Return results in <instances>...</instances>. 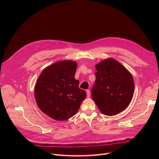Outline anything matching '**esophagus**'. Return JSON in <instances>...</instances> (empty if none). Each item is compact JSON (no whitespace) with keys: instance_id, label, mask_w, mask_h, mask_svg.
Masks as SVG:
<instances>
[{"instance_id":"esophagus-1","label":"esophagus","mask_w":159,"mask_h":159,"mask_svg":"<svg viewBox=\"0 0 159 159\" xmlns=\"http://www.w3.org/2000/svg\"><path fill=\"white\" fill-rule=\"evenodd\" d=\"M86 93H87V98H89L90 97V90L87 89L86 90Z\"/></svg>"}]
</instances>
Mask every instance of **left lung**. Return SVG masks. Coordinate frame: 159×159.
I'll return each instance as SVG.
<instances>
[{"label":"left lung","mask_w":159,"mask_h":159,"mask_svg":"<svg viewBox=\"0 0 159 159\" xmlns=\"http://www.w3.org/2000/svg\"><path fill=\"white\" fill-rule=\"evenodd\" d=\"M96 68L93 99L103 114L116 115L131 101L134 88L133 77L123 65L112 58L104 60Z\"/></svg>","instance_id":"obj_1"}]
</instances>
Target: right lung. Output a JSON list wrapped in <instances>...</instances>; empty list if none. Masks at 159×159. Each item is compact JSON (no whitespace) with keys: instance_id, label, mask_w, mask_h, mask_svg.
<instances>
[{"instance_id":"right-lung-1","label":"right lung","mask_w":159,"mask_h":159,"mask_svg":"<svg viewBox=\"0 0 159 159\" xmlns=\"http://www.w3.org/2000/svg\"><path fill=\"white\" fill-rule=\"evenodd\" d=\"M77 62L63 60L43 70L34 87L38 107L52 118L63 121L74 116L85 98L84 90L79 88L74 78Z\"/></svg>"}]
</instances>
